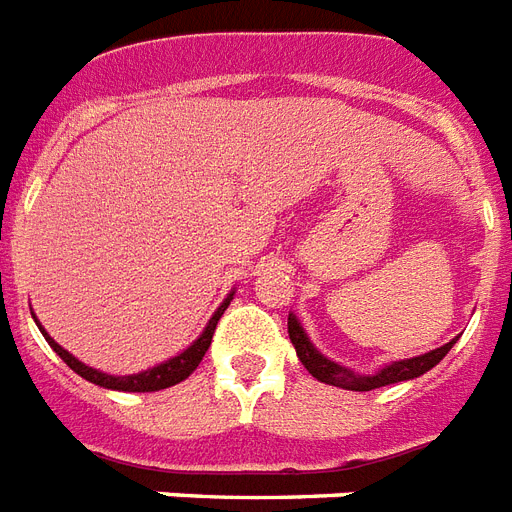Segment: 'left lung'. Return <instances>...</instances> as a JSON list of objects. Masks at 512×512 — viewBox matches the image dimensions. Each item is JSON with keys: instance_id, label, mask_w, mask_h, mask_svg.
Wrapping results in <instances>:
<instances>
[{"instance_id": "1", "label": "left lung", "mask_w": 512, "mask_h": 512, "mask_svg": "<svg viewBox=\"0 0 512 512\" xmlns=\"http://www.w3.org/2000/svg\"><path fill=\"white\" fill-rule=\"evenodd\" d=\"M289 340L295 345L297 358L303 361V366L308 372L316 377V380L327 382V385H335V388H345V390H374L382 388V385H393V382H404V380H414V377H420L428 369L441 361V358L452 350L454 340L441 345V348L430 350V353H422V356L414 358H404V361H393V364L382 366L380 372L374 374H358L348 366H340L337 361H329L327 356H321L319 350L313 348V342L308 340L305 335V329L300 327V321H297L295 313H289Z\"/></svg>"}]
</instances>
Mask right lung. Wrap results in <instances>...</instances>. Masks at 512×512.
Wrapping results in <instances>:
<instances>
[{"label":"right lung","mask_w":512,"mask_h":512,"mask_svg":"<svg viewBox=\"0 0 512 512\" xmlns=\"http://www.w3.org/2000/svg\"><path fill=\"white\" fill-rule=\"evenodd\" d=\"M233 300V292L223 300V305L217 308L215 316L209 319V324L204 327V332L199 335V340H193L188 348L183 350V353H177V356H172L170 361H164V364H156L151 366V369H146V372H138V374H124V377H114V374H106V372H98V369H92V366L82 364L79 358L71 356L66 348H60L58 342L52 340L47 332L42 329V324L36 321V327L42 329L44 340L50 342V348L58 353L63 361H66L71 369H74L79 377H84L87 382H95V385H100V388H108V390H127V393H151V390H164L170 388V385H177V382H183L188 374L196 369V366L201 364V358H204V353H207L209 342H212V335H215V327L217 321H220V316L225 313V308L231 305Z\"/></svg>","instance_id":"add662e5"}]
</instances>
